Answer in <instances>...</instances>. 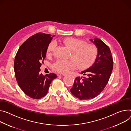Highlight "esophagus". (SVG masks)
<instances>
[{"instance_id":"1","label":"esophagus","mask_w":131,"mask_h":131,"mask_svg":"<svg viewBox=\"0 0 131 131\" xmlns=\"http://www.w3.org/2000/svg\"><path fill=\"white\" fill-rule=\"evenodd\" d=\"M60 75H63V76H65V75H66V74H65V73H63V74H61Z\"/></svg>"}]
</instances>
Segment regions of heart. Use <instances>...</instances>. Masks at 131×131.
Listing matches in <instances>:
<instances>
[{
    "mask_svg": "<svg viewBox=\"0 0 131 131\" xmlns=\"http://www.w3.org/2000/svg\"><path fill=\"white\" fill-rule=\"evenodd\" d=\"M63 43L71 51L68 60L58 59L53 64L52 69L58 73H66L70 69L89 67L96 59L98 50L94 44L87 43L84 40L70 38L63 40ZM56 43L52 42L47 49V55H52L56 48Z\"/></svg>",
    "mask_w": 131,
    "mask_h": 131,
    "instance_id": "b5f03b06",
    "label": "heart"
}]
</instances>
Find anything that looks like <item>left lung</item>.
I'll list each match as a JSON object with an SVG mask.
<instances>
[{"label":"left lung","mask_w":131,"mask_h":131,"mask_svg":"<svg viewBox=\"0 0 131 131\" xmlns=\"http://www.w3.org/2000/svg\"><path fill=\"white\" fill-rule=\"evenodd\" d=\"M91 41H93L91 39ZM98 53L94 64L77 77L70 92L80 100H89L97 97L109 81L113 66V58L109 46L99 39H94Z\"/></svg>","instance_id":"1"}]
</instances>
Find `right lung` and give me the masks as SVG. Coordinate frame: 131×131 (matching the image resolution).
<instances>
[{
  "mask_svg": "<svg viewBox=\"0 0 131 131\" xmlns=\"http://www.w3.org/2000/svg\"><path fill=\"white\" fill-rule=\"evenodd\" d=\"M53 37L42 32L35 34L23 42L15 56L14 70L18 84L32 99L46 96L52 81L57 77L53 73L44 76L40 73L41 63H43Z\"/></svg>",
  "mask_w": 131,
  "mask_h": 131,
  "instance_id": "right-lung-1",
  "label": "right lung"
}]
</instances>
